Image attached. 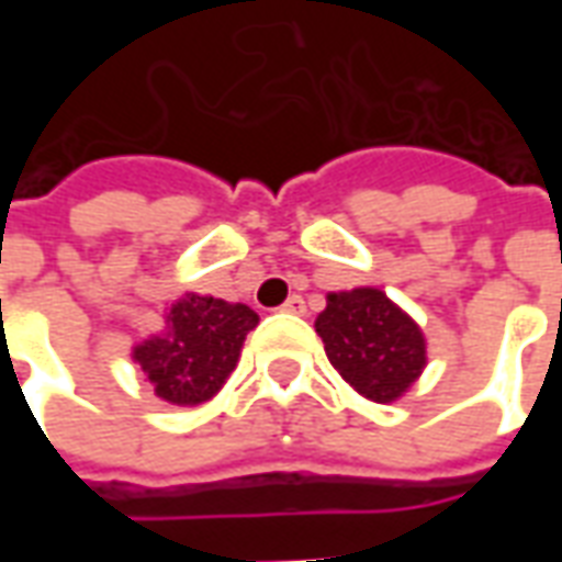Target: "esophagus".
Instances as JSON below:
<instances>
[{
  "label": "esophagus",
  "mask_w": 562,
  "mask_h": 562,
  "mask_svg": "<svg viewBox=\"0 0 562 562\" xmlns=\"http://www.w3.org/2000/svg\"><path fill=\"white\" fill-rule=\"evenodd\" d=\"M280 310H282V313H292V316H301V313L306 310L304 297H301V294H292V297H289V301H285Z\"/></svg>",
  "instance_id": "obj_1"
}]
</instances>
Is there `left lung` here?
<instances>
[{
    "label": "left lung",
    "mask_w": 562,
    "mask_h": 562,
    "mask_svg": "<svg viewBox=\"0 0 562 562\" xmlns=\"http://www.w3.org/2000/svg\"><path fill=\"white\" fill-rule=\"evenodd\" d=\"M316 330L334 370L367 401H397L427 364L422 328L379 289L330 292Z\"/></svg>",
    "instance_id": "left-lung-1"
}]
</instances>
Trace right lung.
Returning a JSON list of instances; mask_svg holds the SVG:
<instances>
[{
	"mask_svg": "<svg viewBox=\"0 0 562 562\" xmlns=\"http://www.w3.org/2000/svg\"><path fill=\"white\" fill-rule=\"evenodd\" d=\"M258 313L246 304H228L222 297L189 292L165 313V334L138 342L132 349L156 397L173 406H198L216 397L237 367Z\"/></svg>",
	"mask_w": 562,
	"mask_h": 562,
	"instance_id": "add662e5",
	"label": "right lung"
}]
</instances>
